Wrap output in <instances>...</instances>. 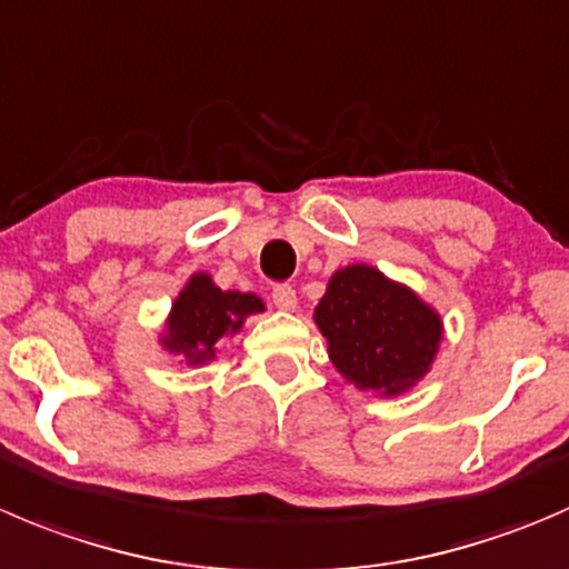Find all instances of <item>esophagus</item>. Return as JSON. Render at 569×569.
I'll return each mask as SVG.
<instances>
[{
  "label": "esophagus",
  "instance_id": "34e87169",
  "mask_svg": "<svg viewBox=\"0 0 569 569\" xmlns=\"http://www.w3.org/2000/svg\"><path fill=\"white\" fill-rule=\"evenodd\" d=\"M272 302L280 311H295L297 308V291L289 283H280L272 289Z\"/></svg>",
  "mask_w": 569,
  "mask_h": 569
}]
</instances>
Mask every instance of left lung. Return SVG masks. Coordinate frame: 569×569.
I'll return each instance as SVG.
<instances>
[{"label":"left lung","mask_w":569,"mask_h":569,"mask_svg":"<svg viewBox=\"0 0 569 569\" xmlns=\"http://www.w3.org/2000/svg\"><path fill=\"white\" fill-rule=\"evenodd\" d=\"M313 319L333 367L358 389L386 397L411 389L442 341V319L431 306L363 263L330 278Z\"/></svg>","instance_id":"left-lung-1"}]
</instances>
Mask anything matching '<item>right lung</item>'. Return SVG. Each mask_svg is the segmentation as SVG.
Here are the masks:
<instances>
[{
    "instance_id": "obj_1",
    "label": "right lung",
    "mask_w": 569,
    "mask_h": 569,
    "mask_svg": "<svg viewBox=\"0 0 569 569\" xmlns=\"http://www.w3.org/2000/svg\"><path fill=\"white\" fill-rule=\"evenodd\" d=\"M258 311H263V302L256 295L222 291L208 274L200 272L174 300L163 347L183 356L189 363H206L217 356L219 339L236 333L244 317Z\"/></svg>"
}]
</instances>
